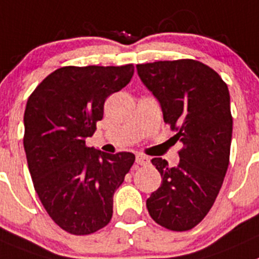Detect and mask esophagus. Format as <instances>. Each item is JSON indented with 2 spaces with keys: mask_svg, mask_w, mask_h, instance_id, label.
<instances>
[{
  "mask_svg": "<svg viewBox=\"0 0 259 259\" xmlns=\"http://www.w3.org/2000/svg\"><path fill=\"white\" fill-rule=\"evenodd\" d=\"M136 162L139 165H146L150 162V159L147 156H145V155L142 154H137L136 155Z\"/></svg>",
  "mask_w": 259,
  "mask_h": 259,
  "instance_id": "34e87169",
  "label": "esophagus"
}]
</instances>
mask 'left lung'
Instances as JSON below:
<instances>
[{
  "label": "left lung",
  "instance_id": "1",
  "mask_svg": "<svg viewBox=\"0 0 259 259\" xmlns=\"http://www.w3.org/2000/svg\"><path fill=\"white\" fill-rule=\"evenodd\" d=\"M142 83L161 107L164 122L183 145L179 164L154 157L161 176L146 207L155 223L186 231L203 220L223 186L229 166L233 118L228 85L218 72L194 60L137 65Z\"/></svg>",
  "mask_w": 259,
  "mask_h": 259
}]
</instances>
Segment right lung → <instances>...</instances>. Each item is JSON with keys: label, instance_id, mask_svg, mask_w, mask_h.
Returning a JSON list of instances; mask_svg holds the SVG:
<instances>
[{"label": "right lung", "instance_id": "right-lung-1", "mask_svg": "<svg viewBox=\"0 0 259 259\" xmlns=\"http://www.w3.org/2000/svg\"><path fill=\"white\" fill-rule=\"evenodd\" d=\"M134 71V65L58 68L26 103L24 149L34 188L52 220L73 235L108 225L114 192L134 165L132 152L107 154L85 145L107 98Z\"/></svg>", "mask_w": 259, "mask_h": 259}]
</instances>
